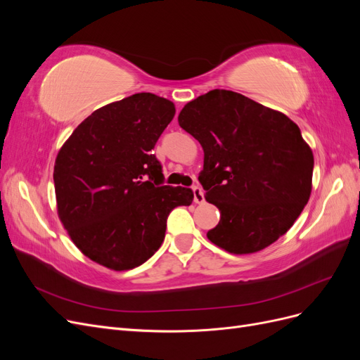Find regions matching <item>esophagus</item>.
<instances>
[{"instance_id": "1", "label": "esophagus", "mask_w": 360, "mask_h": 360, "mask_svg": "<svg viewBox=\"0 0 360 360\" xmlns=\"http://www.w3.org/2000/svg\"><path fill=\"white\" fill-rule=\"evenodd\" d=\"M192 192H193V202H195V204L204 202V193H202V191H201L198 186H193V188H192Z\"/></svg>"}]
</instances>
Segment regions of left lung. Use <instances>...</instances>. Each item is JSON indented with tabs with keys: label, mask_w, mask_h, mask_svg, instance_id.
Masks as SVG:
<instances>
[{
	"label": "left lung",
	"mask_w": 360,
	"mask_h": 360,
	"mask_svg": "<svg viewBox=\"0 0 360 360\" xmlns=\"http://www.w3.org/2000/svg\"><path fill=\"white\" fill-rule=\"evenodd\" d=\"M179 124L198 141L204 198L221 221L207 238L234 255L275 243L296 222L312 191L314 155L285 114L230 90L184 105Z\"/></svg>",
	"instance_id": "1"
}]
</instances>
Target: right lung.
Wrapping results in <instances>:
<instances>
[{"label": "right lung", "mask_w": 360, "mask_h": 360, "mask_svg": "<svg viewBox=\"0 0 360 360\" xmlns=\"http://www.w3.org/2000/svg\"><path fill=\"white\" fill-rule=\"evenodd\" d=\"M174 114L165 97L136 93L96 110L60 148L57 213L94 263L115 271L146 263L165 238L171 210L192 204L191 189L162 186L153 155Z\"/></svg>", "instance_id": "right-lung-1"}]
</instances>
